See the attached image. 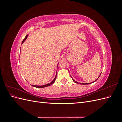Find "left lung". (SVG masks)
Wrapping results in <instances>:
<instances>
[{
  "mask_svg": "<svg viewBox=\"0 0 122 122\" xmlns=\"http://www.w3.org/2000/svg\"><path fill=\"white\" fill-rule=\"evenodd\" d=\"M101 74H100V75H99V76L98 77V78L96 80H95L94 81H93V82H91V83H80V82H77V81H75L74 79L73 78H72V77L71 76V78H72V79H73V81L74 82H75V83H78V84H90V83H93V82H95L96 81L98 78H99V77H100V75H101Z\"/></svg>",
  "mask_w": 122,
  "mask_h": 122,
  "instance_id": "8db88e82",
  "label": "left lung"
}]
</instances>
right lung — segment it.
Instances as JSON below:
<instances>
[{
    "label": "right lung",
    "instance_id": "right-lung-1",
    "mask_svg": "<svg viewBox=\"0 0 122 122\" xmlns=\"http://www.w3.org/2000/svg\"><path fill=\"white\" fill-rule=\"evenodd\" d=\"M28 36V35H27L26 36L25 38L23 40L22 42V44L24 43V42L26 40ZM58 64H57V67H58ZM56 74H57V72H56V75H55V78H54V79L52 81H51V82H50V83H49L46 84H45V85H44V86H35V85H31V86H34V87H38V88H43V87H47V86H51V85H52V84L54 82V81H55V79H56Z\"/></svg>",
    "mask_w": 122,
    "mask_h": 122
}]
</instances>
